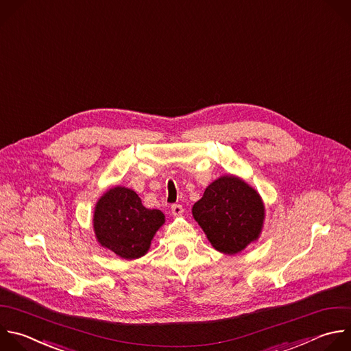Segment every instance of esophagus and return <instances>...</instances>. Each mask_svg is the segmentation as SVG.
<instances>
[{
    "instance_id": "34e87169",
    "label": "esophagus",
    "mask_w": 351,
    "mask_h": 351,
    "mask_svg": "<svg viewBox=\"0 0 351 351\" xmlns=\"http://www.w3.org/2000/svg\"><path fill=\"white\" fill-rule=\"evenodd\" d=\"M171 209H172V215H173V216H182V213H183V206L179 205V204L172 205Z\"/></svg>"
}]
</instances>
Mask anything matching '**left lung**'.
<instances>
[{"instance_id": "obj_1", "label": "left lung", "mask_w": 351, "mask_h": 351, "mask_svg": "<svg viewBox=\"0 0 351 351\" xmlns=\"http://www.w3.org/2000/svg\"><path fill=\"white\" fill-rule=\"evenodd\" d=\"M191 212L210 245L226 255H236L258 241L266 216L261 194L234 175L213 180Z\"/></svg>"}]
</instances>
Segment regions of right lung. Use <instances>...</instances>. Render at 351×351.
I'll return each mask as SVG.
<instances>
[{
    "label": "right lung",
    "mask_w": 351,
    "mask_h": 351,
    "mask_svg": "<svg viewBox=\"0 0 351 351\" xmlns=\"http://www.w3.org/2000/svg\"><path fill=\"white\" fill-rule=\"evenodd\" d=\"M164 223L161 210L146 208L141 197L124 186L108 189L93 210L96 241L125 261L145 256Z\"/></svg>",
    "instance_id": "1"
}]
</instances>
